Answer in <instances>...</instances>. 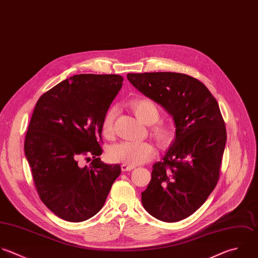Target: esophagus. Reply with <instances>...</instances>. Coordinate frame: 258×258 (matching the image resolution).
<instances>
[{
	"label": "esophagus",
	"instance_id": "obj_1",
	"mask_svg": "<svg viewBox=\"0 0 258 258\" xmlns=\"http://www.w3.org/2000/svg\"><path fill=\"white\" fill-rule=\"evenodd\" d=\"M120 167H121L122 172H127V171H132L133 169H135V166H130V165H125V164H122Z\"/></svg>",
	"mask_w": 258,
	"mask_h": 258
}]
</instances>
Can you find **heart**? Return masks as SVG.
<instances>
[{
	"label": "heart",
	"mask_w": 258,
	"mask_h": 258,
	"mask_svg": "<svg viewBox=\"0 0 258 258\" xmlns=\"http://www.w3.org/2000/svg\"><path fill=\"white\" fill-rule=\"evenodd\" d=\"M128 106L138 118L151 125V133L160 145L167 147L172 143L175 137V128L171 123L158 121L160 110L153 100L149 98H136L128 102ZM115 116L116 108L111 107L103 118L101 131L105 138H111L113 135ZM155 154L156 149L150 142H120L111 146L108 150V158L112 162L130 166L144 164L151 160Z\"/></svg>",
	"instance_id": "obj_1"
}]
</instances>
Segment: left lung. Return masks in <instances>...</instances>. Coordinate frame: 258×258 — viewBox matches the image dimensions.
<instances>
[{
  "label": "left lung",
  "instance_id": "1",
  "mask_svg": "<svg viewBox=\"0 0 258 258\" xmlns=\"http://www.w3.org/2000/svg\"><path fill=\"white\" fill-rule=\"evenodd\" d=\"M139 91L172 116L176 137L142 193L144 208L164 222L183 220L197 211L217 185L226 145L219 105L198 79L176 72L128 73Z\"/></svg>",
  "mask_w": 258,
  "mask_h": 258
}]
</instances>
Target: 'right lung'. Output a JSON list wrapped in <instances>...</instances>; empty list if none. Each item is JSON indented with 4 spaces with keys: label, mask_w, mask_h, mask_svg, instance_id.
Masks as SVG:
<instances>
[{
    "label": "right lung",
    "mask_w": 258,
    "mask_h": 258,
    "mask_svg": "<svg viewBox=\"0 0 258 258\" xmlns=\"http://www.w3.org/2000/svg\"><path fill=\"white\" fill-rule=\"evenodd\" d=\"M123 78L116 74H79L65 79L37 101L24 150L40 199L55 215L82 222L103 206L119 165L100 161L101 125ZM90 154L89 167L78 159ZM88 159V158H87Z\"/></svg>",
    "instance_id": "right-lung-1"
}]
</instances>
